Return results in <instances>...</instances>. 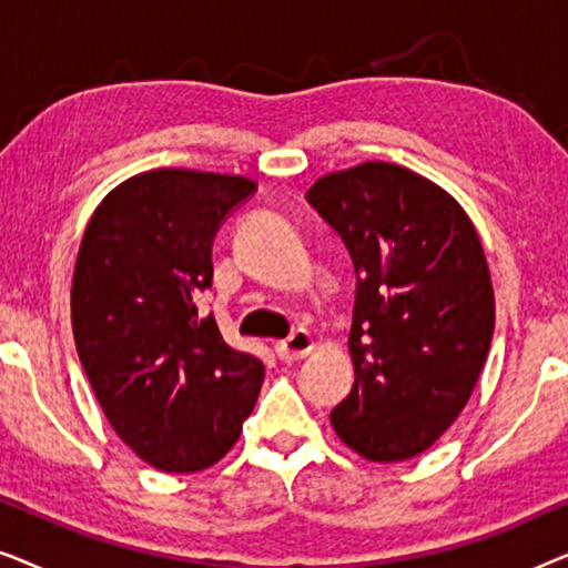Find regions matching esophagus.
<instances>
[{"label":"esophagus","mask_w":568,"mask_h":568,"mask_svg":"<svg viewBox=\"0 0 568 568\" xmlns=\"http://www.w3.org/2000/svg\"><path fill=\"white\" fill-rule=\"evenodd\" d=\"M274 352L282 362L305 359V356L313 352V336H310L307 331H294L290 338L278 341V344L274 346Z\"/></svg>","instance_id":"esophagus-1"}]
</instances>
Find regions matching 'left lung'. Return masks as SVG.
<instances>
[{
  "mask_svg": "<svg viewBox=\"0 0 568 568\" xmlns=\"http://www.w3.org/2000/svg\"><path fill=\"white\" fill-rule=\"evenodd\" d=\"M305 199L356 271L354 387L331 424L367 460H408L449 429L491 346L478 232L447 191L390 162L325 175Z\"/></svg>",
  "mask_w": 568,
  "mask_h": 568,
  "instance_id": "1",
  "label": "left lung"
}]
</instances>
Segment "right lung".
<instances>
[{
	"label": "right lung",
	"instance_id": "obj_1",
	"mask_svg": "<svg viewBox=\"0 0 568 568\" xmlns=\"http://www.w3.org/2000/svg\"><path fill=\"white\" fill-rule=\"evenodd\" d=\"M253 193L247 178L152 170L108 193L84 230L77 354L115 434L160 470L214 465L258 400L261 359L224 344L196 305L216 232Z\"/></svg>",
	"mask_w": 568,
	"mask_h": 568
}]
</instances>
